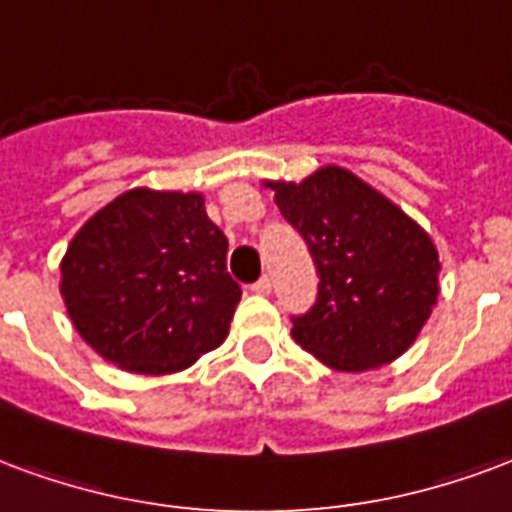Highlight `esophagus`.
<instances>
[{"instance_id": "obj_1", "label": "esophagus", "mask_w": 512, "mask_h": 512, "mask_svg": "<svg viewBox=\"0 0 512 512\" xmlns=\"http://www.w3.org/2000/svg\"><path fill=\"white\" fill-rule=\"evenodd\" d=\"M271 279H268V276H263V279H257L255 285H252V293H257V295H268L271 293Z\"/></svg>"}]
</instances>
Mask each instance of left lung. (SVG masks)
Here are the masks:
<instances>
[{
	"label": "left lung",
	"mask_w": 512,
	"mask_h": 512,
	"mask_svg": "<svg viewBox=\"0 0 512 512\" xmlns=\"http://www.w3.org/2000/svg\"><path fill=\"white\" fill-rule=\"evenodd\" d=\"M263 187L274 189L320 274L314 306L293 317L295 342L336 372H369L410 350L439 295L429 233L339 165Z\"/></svg>",
	"instance_id": "left-lung-1"
}]
</instances>
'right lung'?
<instances>
[{
    "label": "right lung",
    "mask_w": 512,
    "mask_h": 512,
    "mask_svg": "<svg viewBox=\"0 0 512 512\" xmlns=\"http://www.w3.org/2000/svg\"><path fill=\"white\" fill-rule=\"evenodd\" d=\"M200 192L135 187L83 222L59 293L75 331L124 372H184L227 339L241 287Z\"/></svg>",
    "instance_id": "add662e5"
}]
</instances>
